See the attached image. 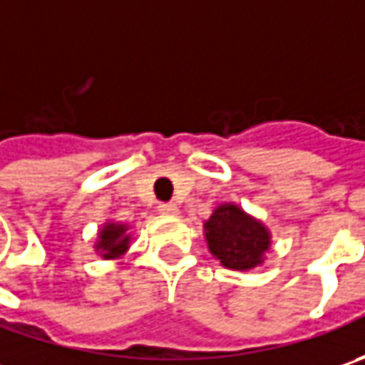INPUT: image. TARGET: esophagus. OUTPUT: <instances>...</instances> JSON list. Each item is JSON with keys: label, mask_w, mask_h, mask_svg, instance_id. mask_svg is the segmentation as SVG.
<instances>
[{"label": "esophagus", "mask_w": 365, "mask_h": 365, "mask_svg": "<svg viewBox=\"0 0 365 365\" xmlns=\"http://www.w3.org/2000/svg\"><path fill=\"white\" fill-rule=\"evenodd\" d=\"M158 211H160L162 215H170V217H173V215H178V207L173 203L158 205Z\"/></svg>", "instance_id": "obj_1"}]
</instances>
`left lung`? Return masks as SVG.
Wrapping results in <instances>:
<instances>
[{
  "instance_id": "1",
  "label": "left lung",
  "mask_w": 365,
  "mask_h": 365,
  "mask_svg": "<svg viewBox=\"0 0 365 365\" xmlns=\"http://www.w3.org/2000/svg\"><path fill=\"white\" fill-rule=\"evenodd\" d=\"M203 230L211 256L230 270L247 272L258 268L272 245L268 227L235 203L215 207Z\"/></svg>"
}]
</instances>
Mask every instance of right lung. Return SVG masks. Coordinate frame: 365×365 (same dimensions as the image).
Masks as SVG:
<instances>
[{
	"mask_svg": "<svg viewBox=\"0 0 365 365\" xmlns=\"http://www.w3.org/2000/svg\"><path fill=\"white\" fill-rule=\"evenodd\" d=\"M130 242H132L130 225L120 221H107L97 233L95 252L103 259H118L130 250Z\"/></svg>",
	"mask_w": 365,
	"mask_h": 365,
	"instance_id": "obj_1",
	"label": "right lung"
}]
</instances>
